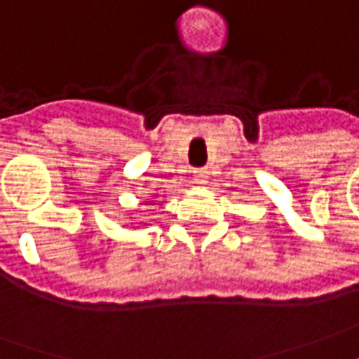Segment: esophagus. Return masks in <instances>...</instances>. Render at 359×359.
I'll list each match as a JSON object with an SVG mask.
<instances>
[{"label":"esophagus","mask_w":359,"mask_h":359,"mask_svg":"<svg viewBox=\"0 0 359 359\" xmlns=\"http://www.w3.org/2000/svg\"><path fill=\"white\" fill-rule=\"evenodd\" d=\"M208 170L206 169H198V170H194V182L196 184H200V187H204V184H208Z\"/></svg>","instance_id":"obj_1"}]
</instances>
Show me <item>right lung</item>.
<instances>
[{"mask_svg": "<svg viewBox=\"0 0 359 359\" xmlns=\"http://www.w3.org/2000/svg\"><path fill=\"white\" fill-rule=\"evenodd\" d=\"M151 204H157V200L153 198V200H151Z\"/></svg>", "mask_w": 359, "mask_h": 359, "instance_id": "add662e5", "label": "right lung"}]
</instances>
